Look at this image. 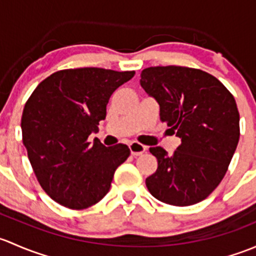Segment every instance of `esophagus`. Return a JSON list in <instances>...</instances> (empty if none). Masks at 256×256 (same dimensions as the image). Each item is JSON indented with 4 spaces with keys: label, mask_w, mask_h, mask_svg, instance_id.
I'll list each match as a JSON object with an SVG mask.
<instances>
[{
    "label": "esophagus",
    "mask_w": 256,
    "mask_h": 256,
    "mask_svg": "<svg viewBox=\"0 0 256 256\" xmlns=\"http://www.w3.org/2000/svg\"><path fill=\"white\" fill-rule=\"evenodd\" d=\"M129 149H130V152L133 156H139L143 152H146V146H142L140 143H136V142H133V143L129 144Z\"/></svg>",
    "instance_id": "esophagus-1"
}]
</instances>
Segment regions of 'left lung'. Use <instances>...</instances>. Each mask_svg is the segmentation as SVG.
Wrapping results in <instances>:
<instances>
[{
    "instance_id": "left-lung-1",
    "label": "left lung",
    "mask_w": 256,
    "mask_h": 256,
    "mask_svg": "<svg viewBox=\"0 0 256 256\" xmlns=\"http://www.w3.org/2000/svg\"><path fill=\"white\" fill-rule=\"evenodd\" d=\"M140 86L160 106V120L181 139L172 155L150 148L158 168L146 180L150 194L172 206L207 198L224 178L239 142V112L214 76L185 66H154Z\"/></svg>"
}]
</instances>
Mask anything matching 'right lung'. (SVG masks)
<instances>
[{
  "label": "right lung",
  "instance_id": "1",
  "mask_svg": "<svg viewBox=\"0 0 256 256\" xmlns=\"http://www.w3.org/2000/svg\"><path fill=\"white\" fill-rule=\"evenodd\" d=\"M134 74L101 68L56 71L30 94L20 122L23 144L39 184L55 202L84 210L110 191L116 168L130 150L88 138L106 118L110 94Z\"/></svg>",
  "mask_w": 256,
  "mask_h": 256
}]
</instances>
